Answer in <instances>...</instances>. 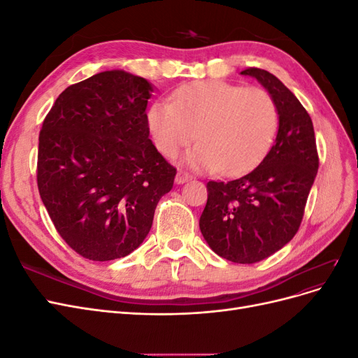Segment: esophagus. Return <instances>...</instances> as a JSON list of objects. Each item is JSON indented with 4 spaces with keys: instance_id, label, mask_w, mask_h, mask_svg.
Segmentation results:
<instances>
[{
    "instance_id": "1",
    "label": "esophagus",
    "mask_w": 358,
    "mask_h": 358,
    "mask_svg": "<svg viewBox=\"0 0 358 358\" xmlns=\"http://www.w3.org/2000/svg\"><path fill=\"white\" fill-rule=\"evenodd\" d=\"M191 179H192V176L188 175L187 171H179L178 175H176V183H185V182H188Z\"/></svg>"
}]
</instances>
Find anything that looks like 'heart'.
<instances>
[{"label": "heart", "instance_id": "b5f03b06", "mask_svg": "<svg viewBox=\"0 0 358 358\" xmlns=\"http://www.w3.org/2000/svg\"><path fill=\"white\" fill-rule=\"evenodd\" d=\"M149 127L159 152L173 158L194 138L188 161L194 167L241 175L257 166L272 146L279 128V109L262 88L224 80L192 82L157 101Z\"/></svg>", "mask_w": 358, "mask_h": 358}]
</instances>
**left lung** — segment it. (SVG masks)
<instances>
[{"mask_svg": "<svg viewBox=\"0 0 358 358\" xmlns=\"http://www.w3.org/2000/svg\"><path fill=\"white\" fill-rule=\"evenodd\" d=\"M272 94L279 129L268 154L254 170L229 182H208L201 234L215 254L252 264L285 246L299 231L320 159L309 113L276 76L242 71Z\"/></svg>", "mask_w": 358, "mask_h": 358, "instance_id": "1", "label": "left lung"}]
</instances>
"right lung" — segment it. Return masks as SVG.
Here are the masks:
<instances>
[{"instance_id": "right-lung-1", "label": "right lung", "mask_w": 358, "mask_h": 358, "mask_svg": "<svg viewBox=\"0 0 358 358\" xmlns=\"http://www.w3.org/2000/svg\"><path fill=\"white\" fill-rule=\"evenodd\" d=\"M152 85L122 70L70 85L43 121L37 187L57 231L92 262L122 258L152 227L176 169L149 138Z\"/></svg>"}]
</instances>
